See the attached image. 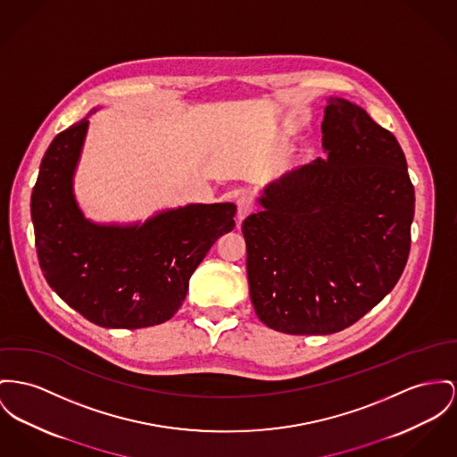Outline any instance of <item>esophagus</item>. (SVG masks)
<instances>
[{
    "label": "esophagus",
    "mask_w": 457,
    "mask_h": 457,
    "mask_svg": "<svg viewBox=\"0 0 457 457\" xmlns=\"http://www.w3.org/2000/svg\"><path fill=\"white\" fill-rule=\"evenodd\" d=\"M253 208H254V204L247 195L239 197V201H237V220L243 221L244 218L253 212Z\"/></svg>",
    "instance_id": "34e87169"
}]
</instances>
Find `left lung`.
<instances>
[{
    "label": "left lung",
    "mask_w": 457,
    "mask_h": 457,
    "mask_svg": "<svg viewBox=\"0 0 457 457\" xmlns=\"http://www.w3.org/2000/svg\"><path fill=\"white\" fill-rule=\"evenodd\" d=\"M326 157L284 173L243 221L249 296L286 335H333L379 303L411 249L414 187L395 137L329 96Z\"/></svg>",
    "instance_id": "1"
}]
</instances>
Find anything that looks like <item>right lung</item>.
I'll return each mask as SVG.
<instances>
[{"mask_svg": "<svg viewBox=\"0 0 457 457\" xmlns=\"http://www.w3.org/2000/svg\"><path fill=\"white\" fill-rule=\"evenodd\" d=\"M93 112L59 133L41 159L31 195L39 267L62 300L100 328L162 324L182 306L190 275L214 241L236 227L237 206L192 203L145 221L88 220L74 175Z\"/></svg>", "mask_w": 457, "mask_h": 457, "instance_id": "1", "label": "right lung"}]
</instances>
